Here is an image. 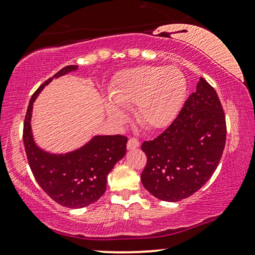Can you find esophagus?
<instances>
[{
    "label": "esophagus",
    "instance_id": "esophagus-1",
    "mask_svg": "<svg viewBox=\"0 0 255 255\" xmlns=\"http://www.w3.org/2000/svg\"><path fill=\"white\" fill-rule=\"evenodd\" d=\"M140 146V141L137 138H130L128 140V149H134Z\"/></svg>",
    "mask_w": 255,
    "mask_h": 255
}]
</instances>
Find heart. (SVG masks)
<instances>
[{"label":"heart","instance_id":"b5f03b06","mask_svg":"<svg viewBox=\"0 0 255 255\" xmlns=\"http://www.w3.org/2000/svg\"><path fill=\"white\" fill-rule=\"evenodd\" d=\"M187 81L175 67L139 66L122 72L109 87L110 100L118 107L134 108L138 123L147 130L166 128L179 114L186 99ZM108 104L111 120L122 123L125 115Z\"/></svg>","mask_w":255,"mask_h":255}]
</instances>
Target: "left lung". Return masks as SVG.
Returning a JSON list of instances; mask_svg holds the SVG:
<instances>
[{
  "label": "left lung",
  "mask_w": 255,
  "mask_h": 255,
  "mask_svg": "<svg viewBox=\"0 0 255 255\" xmlns=\"http://www.w3.org/2000/svg\"><path fill=\"white\" fill-rule=\"evenodd\" d=\"M226 140V121L214 87L203 78L172 124L144 141L147 156L141 173L146 190L162 201L177 202L204 186L217 168Z\"/></svg>",
  "instance_id": "left-lung-1"
}]
</instances>
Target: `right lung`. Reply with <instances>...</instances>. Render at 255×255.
I'll list each match as a JSON object with an SVG mask.
<instances>
[{"instance_id": "obj_1", "label": "right lung", "mask_w": 255, "mask_h": 255, "mask_svg": "<svg viewBox=\"0 0 255 255\" xmlns=\"http://www.w3.org/2000/svg\"><path fill=\"white\" fill-rule=\"evenodd\" d=\"M76 68V65L66 66L53 78ZM53 78L46 80L31 97L24 120L23 142L30 168L41 189L62 207L79 209L94 203L104 194L108 174L127 153L128 137L96 135L78 151L65 155L50 154L38 148L31 133L32 104Z\"/></svg>"}]
</instances>
